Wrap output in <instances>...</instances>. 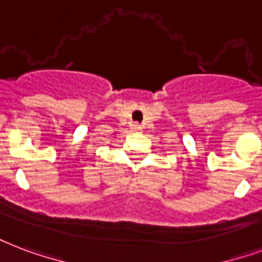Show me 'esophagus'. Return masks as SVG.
I'll use <instances>...</instances> for the list:
<instances>
[{"label": "esophagus", "mask_w": 262, "mask_h": 262, "mask_svg": "<svg viewBox=\"0 0 262 262\" xmlns=\"http://www.w3.org/2000/svg\"><path fill=\"white\" fill-rule=\"evenodd\" d=\"M132 126L135 127V129H139V127H140V125H139V123H133V125H132Z\"/></svg>", "instance_id": "obj_1"}]
</instances>
